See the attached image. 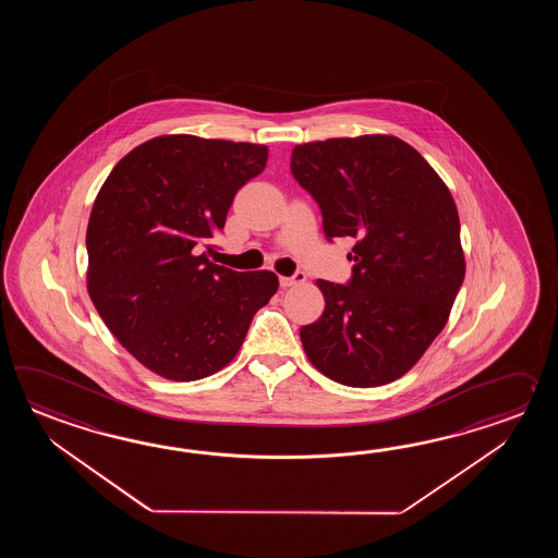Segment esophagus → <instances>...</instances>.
<instances>
[{"label": "esophagus", "instance_id": "esophagus-1", "mask_svg": "<svg viewBox=\"0 0 558 558\" xmlns=\"http://www.w3.org/2000/svg\"><path fill=\"white\" fill-rule=\"evenodd\" d=\"M305 274L303 271H296L295 275H291V277H279V283L281 287H293V284L305 283Z\"/></svg>", "mask_w": 558, "mask_h": 558}]
</instances>
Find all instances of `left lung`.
I'll return each instance as SVG.
<instances>
[{
  "label": "left lung",
  "instance_id": "8db88e82",
  "mask_svg": "<svg viewBox=\"0 0 558 558\" xmlns=\"http://www.w3.org/2000/svg\"><path fill=\"white\" fill-rule=\"evenodd\" d=\"M291 173L319 205L325 238H353L347 284L319 279V319L301 327L308 361L347 387L403 377L447 325L464 279L451 191L392 135L296 145Z\"/></svg>",
  "mask_w": 558,
  "mask_h": 558
}]
</instances>
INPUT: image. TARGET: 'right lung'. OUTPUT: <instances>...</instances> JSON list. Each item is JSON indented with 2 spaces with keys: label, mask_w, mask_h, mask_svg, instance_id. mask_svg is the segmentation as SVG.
<instances>
[{
  "label": "right lung",
  "mask_w": 558,
  "mask_h": 558,
  "mask_svg": "<svg viewBox=\"0 0 558 558\" xmlns=\"http://www.w3.org/2000/svg\"><path fill=\"white\" fill-rule=\"evenodd\" d=\"M265 163V145L161 135L125 155L95 197L87 291L107 329L159 377L226 367L279 287L271 271L239 274L205 251Z\"/></svg>",
  "instance_id": "add662e5"
}]
</instances>
